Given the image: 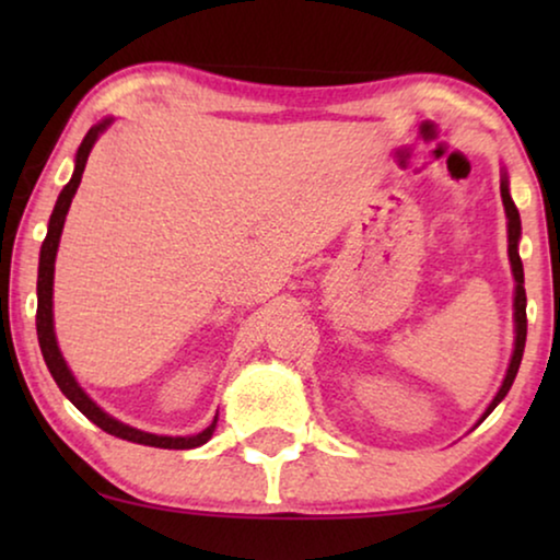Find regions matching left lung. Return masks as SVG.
<instances>
[{
  "label": "left lung",
  "mask_w": 560,
  "mask_h": 560,
  "mask_svg": "<svg viewBox=\"0 0 560 560\" xmlns=\"http://www.w3.org/2000/svg\"><path fill=\"white\" fill-rule=\"evenodd\" d=\"M502 203H504V211H508V240H510V262H512V275H515V351H512V362H510V370H508V377H504L500 393L489 405L485 418L492 412L497 405L504 400V395L510 393L512 382H515V374L520 370V362H523V351H525V336H527V313H525V305H527V298H525V275H523V262H520V255H517V240H520V213H517V206L512 203L510 198V190H508V178H502Z\"/></svg>",
  "instance_id": "obj_1"
}]
</instances>
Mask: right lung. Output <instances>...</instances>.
Returning a JSON list of instances; mask_svg holds the SVG:
<instances>
[{"label": "right lung", "instance_id": "add662e5", "mask_svg": "<svg viewBox=\"0 0 560 560\" xmlns=\"http://www.w3.org/2000/svg\"><path fill=\"white\" fill-rule=\"evenodd\" d=\"M109 121L112 119H106V121H102V125L91 127L86 137H83L81 148H79V152H75L73 178L68 180V186L63 190H60L56 209H52V213H50L48 236H45L43 249H40V270H37V339H40L43 359H45V364H48V370L52 374V380H56V385L60 387V393H63L68 400H71L75 408H79L83 416L91 420V423H96L98 428H102V431L117 435V439L142 443V446L196 448V446H203V443L211 439L213 428H217V418H213V423L206 428V431L196 433V435H188V439H171V435L142 433V431H137V428H129L125 423H119V420L106 416L102 408H96V402H91L86 393H83V389L79 387V382L73 380L71 370H68L63 357H60L56 331H52V270H56V252H58L60 232H63V221H66L68 206H71L73 196H75V188H79V183H81V175H83V167H86L89 152H91V148H94L98 132H104Z\"/></svg>", "mask_w": 560, "mask_h": 560}]
</instances>
